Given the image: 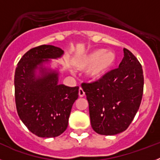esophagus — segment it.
Returning a JSON list of instances; mask_svg holds the SVG:
<instances>
[{"instance_id":"34e87169","label":"esophagus","mask_w":160,"mask_h":160,"mask_svg":"<svg viewBox=\"0 0 160 160\" xmlns=\"http://www.w3.org/2000/svg\"><path fill=\"white\" fill-rule=\"evenodd\" d=\"M78 94H79V96H80V97H83V96L85 95V92L83 91V90L82 89V87H80V88H79Z\"/></svg>"}]
</instances>
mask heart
Segmentation results:
<instances>
[{
  "label": "heart",
  "mask_w": 160,
  "mask_h": 160,
  "mask_svg": "<svg viewBox=\"0 0 160 160\" xmlns=\"http://www.w3.org/2000/svg\"><path fill=\"white\" fill-rule=\"evenodd\" d=\"M116 56L113 51H106L104 49H98L90 52L79 58L76 65L80 69H88L90 77L98 78L105 73L115 62Z\"/></svg>",
  "instance_id": "obj_1"
}]
</instances>
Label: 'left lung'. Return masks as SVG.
<instances>
[{"instance_id": "8db88e82", "label": "left lung", "mask_w": 160, "mask_h": 160, "mask_svg": "<svg viewBox=\"0 0 160 160\" xmlns=\"http://www.w3.org/2000/svg\"><path fill=\"white\" fill-rule=\"evenodd\" d=\"M118 68L91 83H82L89 103L90 123L99 135H114L128 129L143 93L142 66L128 49Z\"/></svg>"}]
</instances>
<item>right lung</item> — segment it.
I'll list each match as a JSON object with an SVG mask.
<instances>
[{"label":"right lung","mask_w":160,"mask_h":160,"mask_svg":"<svg viewBox=\"0 0 160 160\" xmlns=\"http://www.w3.org/2000/svg\"><path fill=\"white\" fill-rule=\"evenodd\" d=\"M63 53L62 49L50 45L32 48L22 56L15 70L17 111L26 128L38 137L54 138L62 134L78 98V87L58 84V71L43 65Z\"/></svg>","instance_id":"add662e5"}]
</instances>
